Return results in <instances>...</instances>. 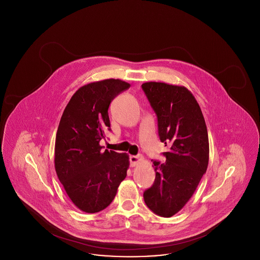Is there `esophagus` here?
Instances as JSON below:
<instances>
[{"label": "esophagus", "mask_w": 260, "mask_h": 260, "mask_svg": "<svg viewBox=\"0 0 260 260\" xmlns=\"http://www.w3.org/2000/svg\"><path fill=\"white\" fill-rule=\"evenodd\" d=\"M141 160H142L141 156H129V162L132 167L136 166L139 161H141Z\"/></svg>", "instance_id": "obj_1"}]
</instances>
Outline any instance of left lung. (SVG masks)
I'll return each mask as SVG.
<instances>
[{
	"label": "left lung",
	"instance_id": "8db88e82",
	"mask_svg": "<svg viewBox=\"0 0 260 260\" xmlns=\"http://www.w3.org/2000/svg\"><path fill=\"white\" fill-rule=\"evenodd\" d=\"M141 87L157 115L160 139L171 147L162 153L164 164L153 161L156 178L143 198L154 213L171 217L185 206L207 172L208 129L197 100L185 87L157 82Z\"/></svg>",
	"mask_w": 260,
	"mask_h": 260
}]
</instances>
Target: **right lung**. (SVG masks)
I'll return each instance as SVG.
<instances>
[{
    "label": "right lung",
    "instance_id": "add662e5",
    "mask_svg": "<svg viewBox=\"0 0 260 260\" xmlns=\"http://www.w3.org/2000/svg\"><path fill=\"white\" fill-rule=\"evenodd\" d=\"M131 87L107 79L80 87L65 107L56 133L54 168L68 197L87 213L106 209L126 176L128 155L102 151L99 142L111 131L112 100Z\"/></svg>",
    "mask_w": 260,
    "mask_h": 260
}]
</instances>
